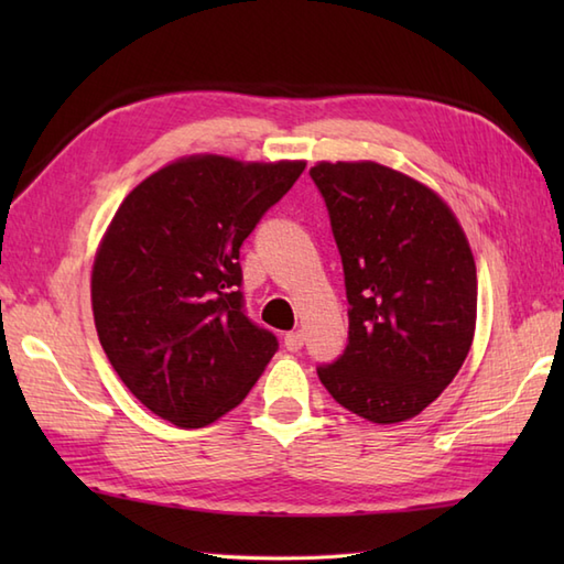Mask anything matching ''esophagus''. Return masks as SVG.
<instances>
[{
  "label": "esophagus",
  "mask_w": 564,
  "mask_h": 564,
  "mask_svg": "<svg viewBox=\"0 0 564 564\" xmlns=\"http://www.w3.org/2000/svg\"><path fill=\"white\" fill-rule=\"evenodd\" d=\"M303 341H305L303 332H289V334H285V337H283V346H285V349H289V351H293V354L303 349Z\"/></svg>",
  "instance_id": "34e87169"
}]
</instances>
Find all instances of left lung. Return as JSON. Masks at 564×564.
Instances as JSON below:
<instances>
[{"instance_id":"8db88e82","label":"left lung","mask_w":564,"mask_h":564,"mask_svg":"<svg viewBox=\"0 0 564 564\" xmlns=\"http://www.w3.org/2000/svg\"><path fill=\"white\" fill-rule=\"evenodd\" d=\"M310 176L325 198L349 301V341L317 376L349 412L404 422L451 386L470 351V245L434 191L388 166L319 162Z\"/></svg>"}]
</instances>
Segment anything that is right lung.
<instances>
[{
	"label": "right lung",
	"mask_w": 564,
	"mask_h": 564,
	"mask_svg": "<svg viewBox=\"0 0 564 564\" xmlns=\"http://www.w3.org/2000/svg\"><path fill=\"white\" fill-rule=\"evenodd\" d=\"M303 170L196 154L148 176L113 215L91 271L94 322L118 378L164 422H215L279 351L247 317L239 247Z\"/></svg>",
	"instance_id": "1"
}]
</instances>
